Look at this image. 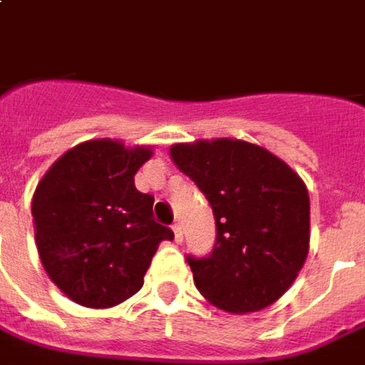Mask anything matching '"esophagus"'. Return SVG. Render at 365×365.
Instances as JSON below:
<instances>
[{
	"instance_id": "34e87169",
	"label": "esophagus",
	"mask_w": 365,
	"mask_h": 365,
	"mask_svg": "<svg viewBox=\"0 0 365 365\" xmlns=\"http://www.w3.org/2000/svg\"><path fill=\"white\" fill-rule=\"evenodd\" d=\"M172 230H173V235H175V242H178V244H182V240H183L182 225H180V224H173V225H172Z\"/></svg>"
}]
</instances>
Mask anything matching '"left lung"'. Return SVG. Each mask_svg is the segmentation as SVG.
Wrapping results in <instances>:
<instances>
[{
  "label": "left lung",
  "instance_id": "8db88e82",
  "mask_svg": "<svg viewBox=\"0 0 365 365\" xmlns=\"http://www.w3.org/2000/svg\"><path fill=\"white\" fill-rule=\"evenodd\" d=\"M175 165L205 195L215 242L185 255L195 287L214 306L247 314L274 304L299 274L309 242V197L274 153L240 140L178 143Z\"/></svg>",
  "mask_w": 365,
  "mask_h": 365
}]
</instances>
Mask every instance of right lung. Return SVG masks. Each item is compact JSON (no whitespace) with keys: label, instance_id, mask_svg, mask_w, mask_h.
<instances>
[{"label":"right lung","instance_id":"obj_1","mask_svg":"<svg viewBox=\"0 0 365 365\" xmlns=\"http://www.w3.org/2000/svg\"><path fill=\"white\" fill-rule=\"evenodd\" d=\"M150 155L120 141H86L37 185L31 215L41 264L81 306L110 307L140 292L160 242L173 240L153 217V195L133 183Z\"/></svg>","mask_w":365,"mask_h":365}]
</instances>
